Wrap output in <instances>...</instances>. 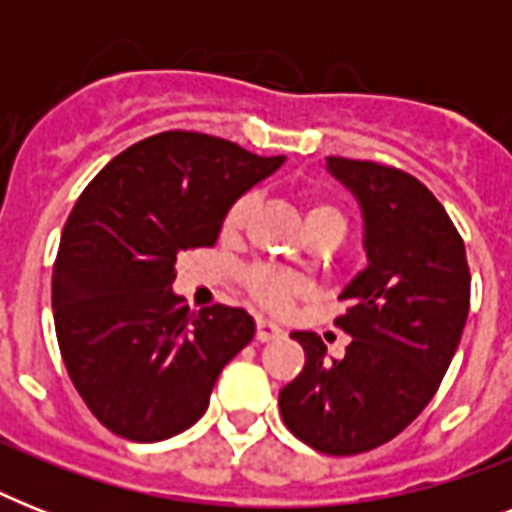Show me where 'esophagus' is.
Returning <instances> with one entry per match:
<instances>
[{"instance_id":"1","label":"esophagus","mask_w":512,"mask_h":512,"mask_svg":"<svg viewBox=\"0 0 512 512\" xmlns=\"http://www.w3.org/2000/svg\"><path fill=\"white\" fill-rule=\"evenodd\" d=\"M255 337L260 342L276 340V337H281V327H279V324H273V321H268V319H257Z\"/></svg>"}]
</instances>
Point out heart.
I'll return each instance as SVG.
<instances>
[{
    "label": "heart",
    "instance_id": "heart-1",
    "mask_svg": "<svg viewBox=\"0 0 512 512\" xmlns=\"http://www.w3.org/2000/svg\"><path fill=\"white\" fill-rule=\"evenodd\" d=\"M249 209H252V193H241L231 201V207L225 209L223 223H220V233L223 239H233L236 233L247 223ZM305 231L308 236L313 233H329L337 241L348 231V217L337 207L335 201L316 199L305 209ZM241 284L247 289V295L255 300L257 305H263L268 311H284L295 303L297 297L305 295V281L292 271L284 268H273V265H249L241 271Z\"/></svg>",
    "mask_w": 512,
    "mask_h": 512
}]
</instances>
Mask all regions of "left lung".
Listing matches in <instances>:
<instances>
[{
    "label": "left lung",
    "mask_w": 512,
    "mask_h": 512,
    "mask_svg": "<svg viewBox=\"0 0 512 512\" xmlns=\"http://www.w3.org/2000/svg\"><path fill=\"white\" fill-rule=\"evenodd\" d=\"M329 172L361 204L366 265L340 300L335 327L350 335L340 361L295 332L303 372L284 385L279 409L292 433L332 457L388 444L436 396L470 308V268L460 231L441 201L409 172L329 156Z\"/></svg>",
    "instance_id": "8db88e82"
}]
</instances>
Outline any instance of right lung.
Wrapping results in <instances>:
<instances>
[{"mask_svg": "<svg viewBox=\"0 0 512 512\" xmlns=\"http://www.w3.org/2000/svg\"><path fill=\"white\" fill-rule=\"evenodd\" d=\"M281 164L170 130L122 151L82 191L52 265V311L68 377L111 433L151 444L191 428L255 337L244 308L191 311L172 281L177 255L215 247L231 201Z\"/></svg>", "mask_w": 512, "mask_h": 512, "instance_id": "right-lung-1", "label": "right lung"}]
</instances>
